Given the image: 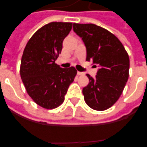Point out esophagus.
Returning <instances> with one entry per match:
<instances>
[{"mask_svg":"<svg viewBox=\"0 0 147 147\" xmlns=\"http://www.w3.org/2000/svg\"><path fill=\"white\" fill-rule=\"evenodd\" d=\"M77 75H78V76H82V75H84V72H82V71H78V72H77Z\"/></svg>","mask_w":147,"mask_h":147,"instance_id":"esophagus-1","label":"esophagus"}]
</instances>
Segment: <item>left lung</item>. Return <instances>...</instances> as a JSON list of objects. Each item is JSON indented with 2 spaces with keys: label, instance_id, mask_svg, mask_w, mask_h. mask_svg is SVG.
Wrapping results in <instances>:
<instances>
[{
  "label": "left lung",
  "instance_id": "obj_1",
  "mask_svg": "<svg viewBox=\"0 0 147 147\" xmlns=\"http://www.w3.org/2000/svg\"><path fill=\"white\" fill-rule=\"evenodd\" d=\"M73 30L86 47V60L99 67L94 78L87 74L89 83L82 89L85 102L96 111L108 109L118 100L128 80L127 53L114 34L95 24H74Z\"/></svg>",
  "mask_w": 147,
  "mask_h": 147
}]
</instances>
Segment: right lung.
I'll use <instances>...</instances> for the list:
<instances>
[{
	"instance_id": "right-lung-1",
	"label": "right lung",
	"mask_w": 147,
	"mask_h": 147,
	"mask_svg": "<svg viewBox=\"0 0 147 147\" xmlns=\"http://www.w3.org/2000/svg\"><path fill=\"white\" fill-rule=\"evenodd\" d=\"M71 27V23L62 22L45 25L32 36L22 55L20 72L26 92L46 109L62 105L77 74L74 67L62 69L55 63Z\"/></svg>"
}]
</instances>
